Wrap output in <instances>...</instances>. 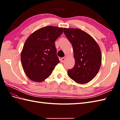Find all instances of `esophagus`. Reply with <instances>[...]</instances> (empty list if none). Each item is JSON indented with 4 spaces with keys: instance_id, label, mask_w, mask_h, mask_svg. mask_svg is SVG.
<instances>
[{
    "instance_id": "1",
    "label": "esophagus",
    "mask_w": 120,
    "mask_h": 120,
    "mask_svg": "<svg viewBox=\"0 0 120 120\" xmlns=\"http://www.w3.org/2000/svg\"><path fill=\"white\" fill-rule=\"evenodd\" d=\"M65 58H66V57H63V58L61 59H60L61 62H64V61L65 60Z\"/></svg>"
}]
</instances>
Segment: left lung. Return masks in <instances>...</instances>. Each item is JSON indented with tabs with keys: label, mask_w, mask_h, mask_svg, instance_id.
Wrapping results in <instances>:
<instances>
[{
	"label": "left lung",
	"mask_w": 120,
	"mask_h": 120,
	"mask_svg": "<svg viewBox=\"0 0 120 120\" xmlns=\"http://www.w3.org/2000/svg\"><path fill=\"white\" fill-rule=\"evenodd\" d=\"M64 33L72 43L75 65L68 71L69 77L78 83L90 82L95 77L101 63L100 47L88 33L78 28H64Z\"/></svg>",
	"instance_id": "8db88e82"
}]
</instances>
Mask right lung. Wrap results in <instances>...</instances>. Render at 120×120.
Instances as JSON below:
<instances>
[{"instance_id":"obj_1","label":"right lung","mask_w":120,"mask_h":120,"mask_svg":"<svg viewBox=\"0 0 120 120\" xmlns=\"http://www.w3.org/2000/svg\"><path fill=\"white\" fill-rule=\"evenodd\" d=\"M63 31L62 27L46 26L38 29L27 38L21 58L24 72L30 80L40 82L52 74L60 62L55 42Z\"/></svg>"}]
</instances>
